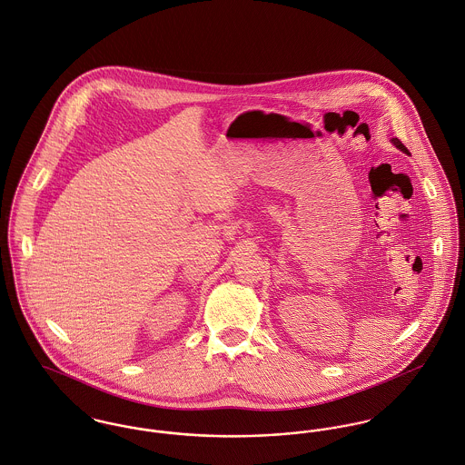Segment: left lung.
<instances>
[{
	"label": "left lung",
	"mask_w": 465,
	"mask_h": 465,
	"mask_svg": "<svg viewBox=\"0 0 465 465\" xmlns=\"http://www.w3.org/2000/svg\"><path fill=\"white\" fill-rule=\"evenodd\" d=\"M391 142H392V143H394V145H396L400 151H403L405 154H411V151H409V149H407V147L401 143V140H398V138H392Z\"/></svg>",
	"instance_id": "left-lung-1"
}]
</instances>
